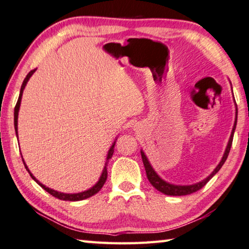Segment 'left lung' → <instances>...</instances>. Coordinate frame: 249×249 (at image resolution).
<instances>
[{"label":"left lung","mask_w":249,"mask_h":249,"mask_svg":"<svg viewBox=\"0 0 249 249\" xmlns=\"http://www.w3.org/2000/svg\"><path fill=\"white\" fill-rule=\"evenodd\" d=\"M236 123H237V108H236V119H235L234 127H233V130H231L229 144H227V147L225 149L224 155H223L222 160L220 161V163H218L215 169L213 170L212 174H211L208 177V178H205L204 180H202V181H200V182H197L196 184L176 185V184H171V183L166 182L165 180H162L157 174H156V171L154 170V168L151 167V165L148 161V159H147L146 155L144 154V151L142 150L141 151L142 159V162H144V166H145L147 178H148L151 185H153L155 189H157L158 191H160L161 193H163V195H167V196H187V195H191V193H193V192H196L197 190H200V189L203 188L204 185L208 183L211 179H212V177L215 175L218 170L221 169L222 166L224 165V162L226 161L227 156H229L230 150H231V142H233V137H234V132H235V128H236Z\"/></svg>","instance_id":"8db88e82"}]
</instances>
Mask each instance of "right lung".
Here are the masks:
<instances>
[{"label": "right lung", "instance_id": "1", "mask_svg": "<svg viewBox=\"0 0 249 249\" xmlns=\"http://www.w3.org/2000/svg\"><path fill=\"white\" fill-rule=\"evenodd\" d=\"M35 70H36V69L29 71L28 74L26 75V78L24 79L22 87H20V92H19V96H18V103H16L15 108H14V127H15L16 134H18V111H19V105H20V100H22L23 91H24V89H25V86H26V83H27V81L29 80V78L32 77V74H33L34 72H35ZM114 146H115V142H114V144L112 145V147H111V148H109V150H108L107 158V162H105V166H104V169H103V171H102V175H101V177H100V179H99L98 182H96V184L93 185V187H92L91 189H89V190L83 191V192H80V193H61V192L54 191V190H53V189H50V188H48V187H46V185H44L43 183H40L39 181L37 180V179L35 178V177H34V176L32 175V172L29 171L28 167L26 166V163H25L23 157H22V159H23V162H24L25 168H26V170L28 171V174L31 175L32 178H33L34 180H35L36 182L38 183V184L40 185V187L44 189V190H46L48 193H50V195H52L53 196L57 197V199H59V200H64V201H81V200L88 199V197H90V196H92L96 195V193H98V192L101 190V188L103 187V184L105 183V181H107V167L108 160L112 158L113 153H114Z\"/></svg>", "mask_w": 249, "mask_h": 249}]
</instances>
